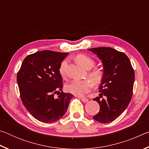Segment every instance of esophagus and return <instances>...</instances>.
I'll list each match as a JSON object with an SVG mask.
<instances>
[{
  "label": "esophagus",
  "mask_w": 149,
  "mask_h": 149,
  "mask_svg": "<svg viewBox=\"0 0 149 149\" xmlns=\"http://www.w3.org/2000/svg\"><path fill=\"white\" fill-rule=\"evenodd\" d=\"M81 100L83 102H88V99H87V98H85V97H81Z\"/></svg>",
  "instance_id": "esophagus-1"
}]
</instances>
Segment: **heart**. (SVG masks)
Here are the masks:
<instances>
[{
	"label": "heart",
	"mask_w": 149,
	"mask_h": 149,
	"mask_svg": "<svg viewBox=\"0 0 149 149\" xmlns=\"http://www.w3.org/2000/svg\"><path fill=\"white\" fill-rule=\"evenodd\" d=\"M77 62L85 69L90 70L95 65V62L92 58L84 54H78L75 58ZM68 60H64L61 62L59 68V72L63 77H65L66 73ZM104 72L101 69H95L89 72L88 77L90 79L74 80L66 85V89L68 92L75 95L81 96L89 93L93 87V84L99 85L104 79Z\"/></svg>",
	"instance_id": "obj_1"
}]
</instances>
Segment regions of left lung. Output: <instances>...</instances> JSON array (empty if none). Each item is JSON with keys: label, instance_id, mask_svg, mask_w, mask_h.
<instances>
[{"label": "left lung", "instance_id": "1", "mask_svg": "<svg viewBox=\"0 0 149 149\" xmlns=\"http://www.w3.org/2000/svg\"><path fill=\"white\" fill-rule=\"evenodd\" d=\"M88 50L102 60L104 74L99 87V97L93 99L100 105L99 112L93 118L103 123L112 122L126 109L132 99L134 70L129 58L122 52L110 47ZM102 95L105 99H100Z\"/></svg>", "mask_w": 149, "mask_h": 149}]
</instances>
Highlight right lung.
Returning a JSON list of instances; mask_svg holds the SVG:
<instances>
[{
  "mask_svg": "<svg viewBox=\"0 0 149 149\" xmlns=\"http://www.w3.org/2000/svg\"><path fill=\"white\" fill-rule=\"evenodd\" d=\"M68 54L51 50L35 52L26 57L17 72V81L23 104L41 122L60 119L74 97L71 93L59 92L63 84L59 68ZM58 92L59 97L54 98Z\"/></svg>",
  "mask_w": 149,
  "mask_h": 149,
  "instance_id": "right-lung-1",
  "label": "right lung"
}]
</instances>
